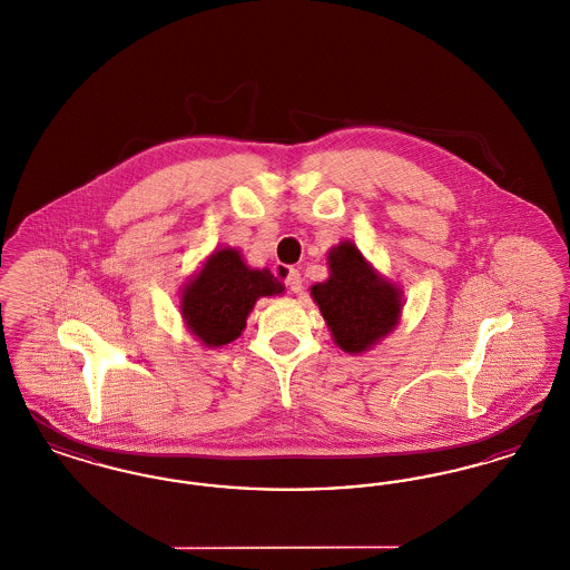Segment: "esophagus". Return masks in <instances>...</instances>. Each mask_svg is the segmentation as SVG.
Segmentation results:
<instances>
[{
	"label": "esophagus",
	"mask_w": 570,
	"mask_h": 570,
	"mask_svg": "<svg viewBox=\"0 0 570 570\" xmlns=\"http://www.w3.org/2000/svg\"><path fill=\"white\" fill-rule=\"evenodd\" d=\"M275 272L279 273V275L286 279V286H288L293 293H301V291H303V279H301V273H298L297 269L279 265V267H275Z\"/></svg>",
	"instance_id": "esophagus-1"
}]
</instances>
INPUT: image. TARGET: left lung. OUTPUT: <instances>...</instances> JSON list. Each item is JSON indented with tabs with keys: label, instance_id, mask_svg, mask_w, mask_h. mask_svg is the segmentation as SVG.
<instances>
[{
	"label": "left lung",
	"instance_id": "left-lung-1",
	"mask_svg": "<svg viewBox=\"0 0 570 570\" xmlns=\"http://www.w3.org/2000/svg\"><path fill=\"white\" fill-rule=\"evenodd\" d=\"M331 277L312 286V297L346 353H363L400 321V291L379 277L356 245L344 244L328 252Z\"/></svg>",
	"mask_w": 570,
	"mask_h": 570
}]
</instances>
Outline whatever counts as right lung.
<instances>
[{
    "label": "right lung",
    "mask_w": 570,
    "mask_h": 570,
    "mask_svg": "<svg viewBox=\"0 0 570 570\" xmlns=\"http://www.w3.org/2000/svg\"><path fill=\"white\" fill-rule=\"evenodd\" d=\"M284 286L267 269H249L237 249H219L184 288L181 312L191 333L205 346L237 340L245 318L261 297L282 293Z\"/></svg>",
    "instance_id": "obj_1"
}]
</instances>
